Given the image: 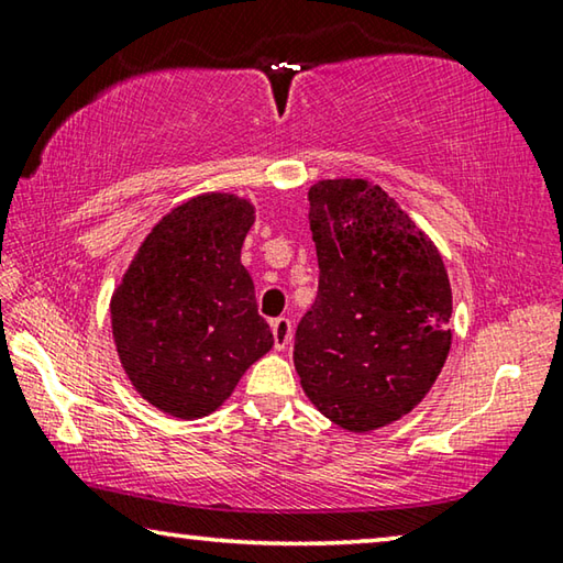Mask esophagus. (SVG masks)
Listing matches in <instances>:
<instances>
[{
  "label": "esophagus",
  "mask_w": 563,
  "mask_h": 563,
  "mask_svg": "<svg viewBox=\"0 0 563 563\" xmlns=\"http://www.w3.org/2000/svg\"><path fill=\"white\" fill-rule=\"evenodd\" d=\"M271 330H273V342H275V350H285L288 347V342L292 338V322L290 318H275L271 322Z\"/></svg>",
  "instance_id": "esophagus-1"
}]
</instances>
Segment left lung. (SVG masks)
<instances>
[{
  "mask_svg": "<svg viewBox=\"0 0 563 563\" xmlns=\"http://www.w3.org/2000/svg\"><path fill=\"white\" fill-rule=\"evenodd\" d=\"M308 201L320 278L292 362L322 415L369 432L422 402L442 373L450 278L437 247L379 186L320 180Z\"/></svg>",
  "mask_w": 563,
  "mask_h": 563,
  "instance_id": "left-lung-1",
  "label": "left lung"
}]
</instances>
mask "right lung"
<instances>
[{
    "label": "right lung",
    "instance_id": "1",
    "mask_svg": "<svg viewBox=\"0 0 563 563\" xmlns=\"http://www.w3.org/2000/svg\"><path fill=\"white\" fill-rule=\"evenodd\" d=\"M253 218L235 196L190 198L148 233L113 292L121 365L141 397L170 417L213 412L273 347L241 263Z\"/></svg>",
    "mask_w": 563,
    "mask_h": 563
}]
</instances>
